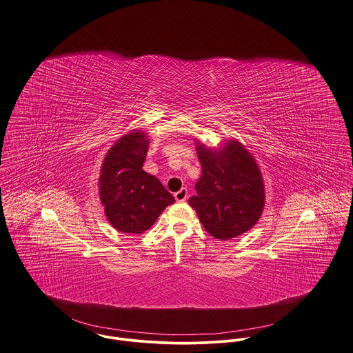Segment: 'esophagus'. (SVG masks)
I'll return each mask as SVG.
<instances>
[{
    "label": "esophagus",
    "mask_w": 353,
    "mask_h": 353,
    "mask_svg": "<svg viewBox=\"0 0 353 353\" xmlns=\"http://www.w3.org/2000/svg\"><path fill=\"white\" fill-rule=\"evenodd\" d=\"M174 198H176L177 202H185L187 198H188V191H187V188H181L180 191H177V192L174 194Z\"/></svg>",
    "instance_id": "1"
}]
</instances>
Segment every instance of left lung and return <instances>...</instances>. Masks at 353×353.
<instances>
[{
  "label": "left lung",
  "instance_id": "8db88e82",
  "mask_svg": "<svg viewBox=\"0 0 353 353\" xmlns=\"http://www.w3.org/2000/svg\"><path fill=\"white\" fill-rule=\"evenodd\" d=\"M202 176L188 203L212 237L229 240L250 230L265 208V185L254 157L240 141L214 150L196 143Z\"/></svg>",
  "mask_w": 353,
  "mask_h": 353
}]
</instances>
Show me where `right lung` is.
Returning <instances> with one entry per match:
<instances>
[{
    "label": "right lung",
    "mask_w": 353,
    "mask_h": 353,
    "mask_svg": "<svg viewBox=\"0 0 353 353\" xmlns=\"http://www.w3.org/2000/svg\"><path fill=\"white\" fill-rule=\"evenodd\" d=\"M148 141L132 131L108 151L99 174V198L110 225L131 234L150 229L159 214L174 202L161 181L143 170Z\"/></svg>",
    "instance_id": "1"
}]
</instances>
